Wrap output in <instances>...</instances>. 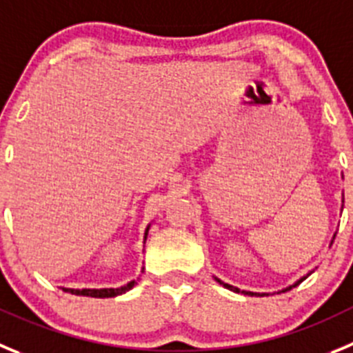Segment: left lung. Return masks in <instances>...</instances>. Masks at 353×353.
I'll use <instances>...</instances> for the list:
<instances>
[{
	"instance_id": "1",
	"label": "left lung",
	"mask_w": 353,
	"mask_h": 353,
	"mask_svg": "<svg viewBox=\"0 0 353 353\" xmlns=\"http://www.w3.org/2000/svg\"><path fill=\"white\" fill-rule=\"evenodd\" d=\"M216 281L217 282H219V284H223V285H225V288L226 289H230V291H235V292H240V289H236V288H233V285H228V284H225V282H221V281H219V279H216ZM301 281H305V279H301ZM301 281H299V282H301ZM299 282H298V284H299ZM298 284H294V285H298ZM294 285H292V288H294ZM289 289H291V288H289ZM242 292H245V291H242ZM245 294H254V292H245Z\"/></svg>"
}]
</instances>
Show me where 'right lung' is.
<instances>
[{
    "instance_id": "right-lung-1",
    "label": "right lung",
    "mask_w": 353,
    "mask_h": 353,
    "mask_svg": "<svg viewBox=\"0 0 353 353\" xmlns=\"http://www.w3.org/2000/svg\"><path fill=\"white\" fill-rule=\"evenodd\" d=\"M146 235H148V230H146ZM137 282L132 281L128 282L127 285L123 288H118V289H64L65 292H71V294H78V296H90V298H114L118 294H123V292L130 291Z\"/></svg>"
}]
</instances>
